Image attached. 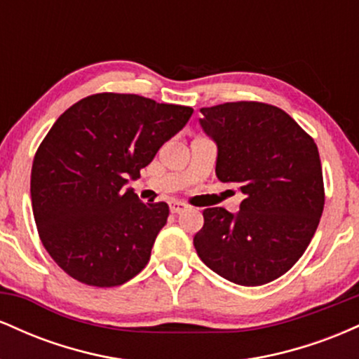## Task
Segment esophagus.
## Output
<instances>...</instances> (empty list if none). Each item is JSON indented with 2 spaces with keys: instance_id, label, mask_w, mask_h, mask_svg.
<instances>
[{
  "instance_id": "34e87169",
  "label": "esophagus",
  "mask_w": 359,
  "mask_h": 359,
  "mask_svg": "<svg viewBox=\"0 0 359 359\" xmlns=\"http://www.w3.org/2000/svg\"><path fill=\"white\" fill-rule=\"evenodd\" d=\"M168 205H170V212H174V214H179L187 209V204L182 203V201H170V204Z\"/></svg>"
}]
</instances>
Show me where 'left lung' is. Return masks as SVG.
<instances>
[{
  "label": "left lung",
  "mask_w": 359,
  "mask_h": 359,
  "mask_svg": "<svg viewBox=\"0 0 359 359\" xmlns=\"http://www.w3.org/2000/svg\"><path fill=\"white\" fill-rule=\"evenodd\" d=\"M217 143L216 175L240 184V211H203L194 246L205 265L238 285L282 277L314 236L324 209V180L314 140L283 109L234 101L201 109Z\"/></svg>",
  "instance_id": "obj_1"
}]
</instances>
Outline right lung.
Wrapping results in <instances>:
<instances>
[{
    "label": "right lung",
    "mask_w": 359,
    "mask_h": 359,
    "mask_svg": "<svg viewBox=\"0 0 359 359\" xmlns=\"http://www.w3.org/2000/svg\"><path fill=\"white\" fill-rule=\"evenodd\" d=\"M192 113L138 94L100 93L53 123L32 165V208L45 250L69 277L108 288L145 269L168 205L142 203L123 185Z\"/></svg>",
    "instance_id": "right-lung-1"
}]
</instances>
